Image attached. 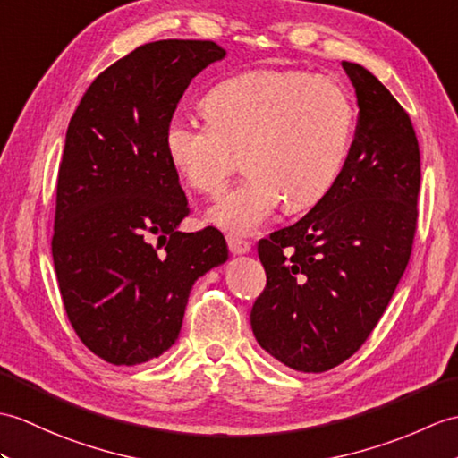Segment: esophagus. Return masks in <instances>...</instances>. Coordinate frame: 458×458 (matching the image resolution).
<instances>
[{
  "mask_svg": "<svg viewBox=\"0 0 458 458\" xmlns=\"http://www.w3.org/2000/svg\"><path fill=\"white\" fill-rule=\"evenodd\" d=\"M226 240H228V250L232 255H243V253H250L251 250V243L246 240H240L233 236H228Z\"/></svg>",
  "mask_w": 458,
  "mask_h": 458,
  "instance_id": "34e87169",
  "label": "esophagus"
}]
</instances>
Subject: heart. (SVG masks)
I'll return each instance as SVG.
<instances>
[{
    "label": "heart",
    "mask_w": 458,
    "mask_h": 458,
    "mask_svg": "<svg viewBox=\"0 0 458 458\" xmlns=\"http://www.w3.org/2000/svg\"><path fill=\"white\" fill-rule=\"evenodd\" d=\"M207 114L177 113L165 126V150L199 193L225 187L246 154L250 175L207 210L210 226L236 236L258 233L279 210L318 203L345 165L355 113L337 81L296 70L248 72L216 83Z\"/></svg>",
    "instance_id": "1"
}]
</instances>
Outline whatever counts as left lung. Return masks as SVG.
Here are the masks:
<instances>
[{
	"mask_svg": "<svg viewBox=\"0 0 458 458\" xmlns=\"http://www.w3.org/2000/svg\"><path fill=\"white\" fill-rule=\"evenodd\" d=\"M359 123L334 187L258 246L267 286L250 320L258 344L301 373H324L365 344L411 253L421 181L408 113L373 73L342 62Z\"/></svg>",
	"mask_w": 458,
	"mask_h": 458,
	"instance_id": "1",
	"label": "left lung"
}]
</instances>
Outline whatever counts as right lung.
<instances>
[{"instance_id": "add662e5", "label": "right lung", "mask_w": 458, "mask_h": 458, "mask_svg": "<svg viewBox=\"0 0 458 458\" xmlns=\"http://www.w3.org/2000/svg\"><path fill=\"white\" fill-rule=\"evenodd\" d=\"M212 40H156L116 60L85 91L58 172L52 259L83 345L140 365L175 344L191 289L228 259L216 228L189 215L165 126L197 73L225 60Z\"/></svg>"}]
</instances>
